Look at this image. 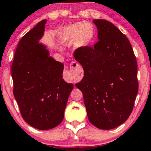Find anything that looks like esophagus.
Listing matches in <instances>:
<instances>
[{"label": "esophagus", "mask_w": 151, "mask_h": 151, "mask_svg": "<svg viewBox=\"0 0 151 151\" xmlns=\"http://www.w3.org/2000/svg\"><path fill=\"white\" fill-rule=\"evenodd\" d=\"M83 75V68L76 62H72L70 65V70L66 71V75L70 82H78Z\"/></svg>", "instance_id": "esophagus-1"}]
</instances>
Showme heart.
I'll list each match as a JSON object with an SVG mask.
<instances>
[{
  "label": "heart",
  "mask_w": 151,
  "mask_h": 151,
  "mask_svg": "<svg viewBox=\"0 0 151 151\" xmlns=\"http://www.w3.org/2000/svg\"><path fill=\"white\" fill-rule=\"evenodd\" d=\"M94 28L90 22H80L65 28L60 34V39L66 44L75 42L77 47L88 45L94 37Z\"/></svg>",
  "instance_id": "1"
}]
</instances>
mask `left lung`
<instances>
[{"mask_svg":"<svg viewBox=\"0 0 151 151\" xmlns=\"http://www.w3.org/2000/svg\"><path fill=\"white\" fill-rule=\"evenodd\" d=\"M93 22L99 41L74 52L85 72L76 86L83 94L88 121L109 130L126 121L132 111L139 90L137 62L129 39L118 28L103 19Z\"/></svg>","mask_w":151,"mask_h":151,"instance_id":"1","label":"left lung"}]
</instances>
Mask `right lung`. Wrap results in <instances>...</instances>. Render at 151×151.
<instances>
[{"mask_svg": "<svg viewBox=\"0 0 151 151\" xmlns=\"http://www.w3.org/2000/svg\"><path fill=\"white\" fill-rule=\"evenodd\" d=\"M47 20L28 32L18 44L11 66L13 94L22 117L39 130L61 123L68 96L73 88L63 79L64 65L49 57L39 42Z\"/></svg>", "mask_w": 151, "mask_h": 151, "instance_id": "right-lung-1", "label": "right lung"}]
</instances>
